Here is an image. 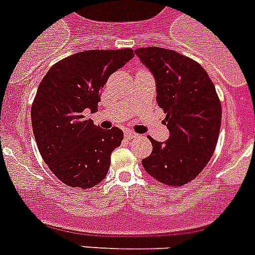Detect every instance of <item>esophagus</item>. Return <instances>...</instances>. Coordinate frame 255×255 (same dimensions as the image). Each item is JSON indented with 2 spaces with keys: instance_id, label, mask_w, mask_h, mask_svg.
Masks as SVG:
<instances>
[{
  "instance_id": "obj_1",
  "label": "esophagus",
  "mask_w": 255,
  "mask_h": 255,
  "mask_svg": "<svg viewBox=\"0 0 255 255\" xmlns=\"http://www.w3.org/2000/svg\"><path fill=\"white\" fill-rule=\"evenodd\" d=\"M136 136H138V134H135V132L125 131V138L126 139H132V138H136Z\"/></svg>"
}]
</instances>
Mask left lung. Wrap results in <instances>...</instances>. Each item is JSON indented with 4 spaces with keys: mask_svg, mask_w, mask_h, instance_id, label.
<instances>
[{
    "mask_svg": "<svg viewBox=\"0 0 255 255\" xmlns=\"http://www.w3.org/2000/svg\"><path fill=\"white\" fill-rule=\"evenodd\" d=\"M155 80L157 103L166 112L170 136L157 141L141 161L144 170L164 185L181 186L197 177L215 152L220 134L221 103L206 70L172 49H135Z\"/></svg>",
    "mask_w": 255,
    "mask_h": 255,
    "instance_id": "left-lung-1",
    "label": "left lung"
}]
</instances>
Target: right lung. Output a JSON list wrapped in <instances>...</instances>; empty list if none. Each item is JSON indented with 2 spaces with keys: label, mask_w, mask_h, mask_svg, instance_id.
Segmentation results:
<instances>
[{
  "label": "right lung",
  "mask_w": 255,
  "mask_h": 255,
  "mask_svg": "<svg viewBox=\"0 0 255 255\" xmlns=\"http://www.w3.org/2000/svg\"><path fill=\"white\" fill-rule=\"evenodd\" d=\"M132 57L130 48L79 52L58 61L40 82L31 106L33 132L43 161L66 185L93 188L107 175L124 132L100 129L85 114L96 111L107 79Z\"/></svg>",
  "instance_id": "1"
}]
</instances>
